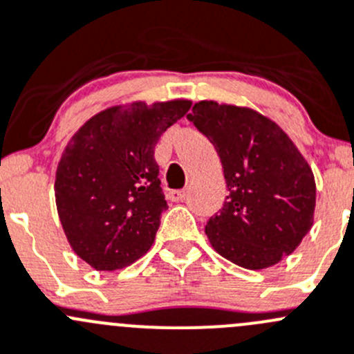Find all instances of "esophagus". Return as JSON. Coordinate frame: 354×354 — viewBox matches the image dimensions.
Masks as SVG:
<instances>
[{"label": "esophagus", "instance_id": "34e87169", "mask_svg": "<svg viewBox=\"0 0 354 354\" xmlns=\"http://www.w3.org/2000/svg\"><path fill=\"white\" fill-rule=\"evenodd\" d=\"M171 201L174 202H180V201H185V197H187V190H173L169 194Z\"/></svg>", "mask_w": 354, "mask_h": 354}]
</instances>
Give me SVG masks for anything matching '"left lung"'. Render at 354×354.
<instances>
[{"label":"left lung","instance_id":"left-lung-1","mask_svg":"<svg viewBox=\"0 0 354 354\" xmlns=\"http://www.w3.org/2000/svg\"><path fill=\"white\" fill-rule=\"evenodd\" d=\"M214 145L228 195L205 225L211 245L247 270L294 252L313 225V171L289 136L250 109L198 102L187 115Z\"/></svg>","mask_w":354,"mask_h":354}]
</instances>
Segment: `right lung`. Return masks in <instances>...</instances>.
<instances>
[{"label": "right lung", "mask_w": 354, "mask_h": 354, "mask_svg": "<svg viewBox=\"0 0 354 354\" xmlns=\"http://www.w3.org/2000/svg\"><path fill=\"white\" fill-rule=\"evenodd\" d=\"M190 107L188 100L112 107L72 136L55 197L68 243L93 268H124L153 243L167 209L153 152Z\"/></svg>", "instance_id": "right-lung-1"}]
</instances>
